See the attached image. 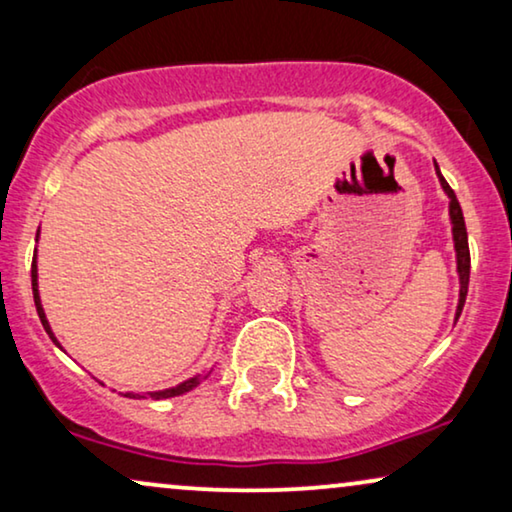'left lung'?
<instances>
[{
	"instance_id": "left-lung-1",
	"label": "left lung",
	"mask_w": 512,
	"mask_h": 512,
	"mask_svg": "<svg viewBox=\"0 0 512 512\" xmlns=\"http://www.w3.org/2000/svg\"><path fill=\"white\" fill-rule=\"evenodd\" d=\"M436 165V174L440 186L447 198H450V223H452V240H454V251H457V272H459V303H457V314H454V321L459 319L461 310H464L466 303V293H468V275H471V254H468V233H466V223H464V214H461V205L457 200V195L447 184L443 174H440V167Z\"/></svg>"
}]
</instances>
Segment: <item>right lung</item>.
Wrapping results in <instances>:
<instances>
[{
  "label": "right lung",
  "mask_w": 512,
  "mask_h": 512,
  "mask_svg": "<svg viewBox=\"0 0 512 512\" xmlns=\"http://www.w3.org/2000/svg\"><path fill=\"white\" fill-rule=\"evenodd\" d=\"M37 237H39V233H37ZM32 293H34V305H37V314H39V319H41V326L46 328V333H48V338H51L55 345L60 347V342H58V338H55L53 335V331H51V324H48V319H46V312H44V305H41V298H39V272H37V249H34V258H32ZM62 349V347H60ZM207 377V375H205ZM200 380L202 377L200 375H195V377H188L186 382H181V384H177V387H170V389H163V391H149V396L151 398H170V396H181V394H186V391H191L193 387H198L200 384ZM144 398V396H142Z\"/></svg>",
  "instance_id": "add662e5"
}]
</instances>
